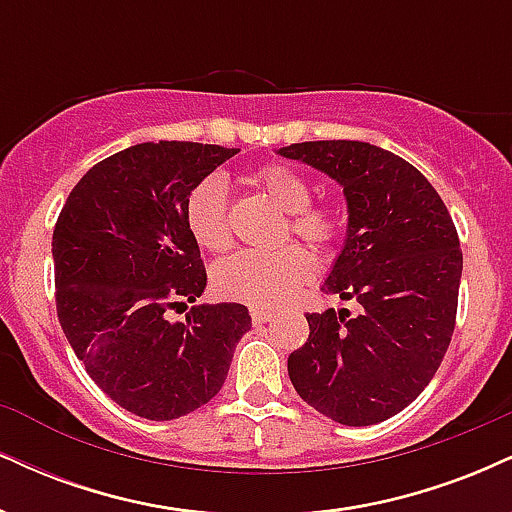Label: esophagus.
Here are the masks:
<instances>
[{"instance_id": "obj_1", "label": "esophagus", "mask_w": 512, "mask_h": 512, "mask_svg": "<svg viewBox=\"0 0 512 512\" xmlns=\"http://www.w3.org/2000/svg\"><path fill=\"white\" fill-rule=\"evenodd\" d=\"M250 315H252V322H255V325H262V322H272V320H274L272 310H260V308H255Z\"/></svg>"}]
</instances>
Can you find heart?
I'll list each match as a JSON object with an SVG mask.
<instances>
[{"label": "heart", "mask_w": 512, "mask_h": 512, "mask_svg": "<svg viewBox=\"0 0 512 512\" xmlns=\"http://www.w3.org/2000/svg\"><path fill=\"white\" fill-rule=\"evenodd\" d=\"M252 185L274 207L289 214V233L313 245H330L337 240L342 223L332 209L310 204V185L298 170L284 163H269L252 175ZM187 228L202 248L226 252L233 243L228 221L226 190L219 178L202 180L187 197ZM315 272V260L301 245H286L281 250H245L228 257L216 269V289L231 301L255 308H279L289 303L305 281Z\"/></svg>", "instance_id": "b5f03b06"}]
</instances>
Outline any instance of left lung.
<instances>
[{
	"instance_id": "left-lung-1",
	"label": "left lung",
	"mask_w": 512,
	"mask_h": 512,
	"mask_svg": "<svg viewBox=\"0 0 512 512\" xmlns=\"http://www.w3.org/2000/svg\"><path fill=\"white\" fill-rule=\"evenodd\" d=\"M344 187V248L322 291L358 313H308L289 356L303 402L344 426H373L409 407L450 346L462 250L443 199L409 161L366 142H303L276 151Z\"/></svg>"
}]
</instances>
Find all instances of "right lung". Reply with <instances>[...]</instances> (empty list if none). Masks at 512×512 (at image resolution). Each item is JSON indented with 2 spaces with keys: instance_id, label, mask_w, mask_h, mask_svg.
<instances>
[{
  "instance_id": "right-lung-1",
  "label": "right lung",
  "mask_w": 512,
  "mask_h": 512,
  "mask_svg": "<svg viewBox=\"0 0 512 512\" xmlns=\"http://www.w3.org/2000/svg\"><path fill=\"white\" fill-rule=\"evenodd\" d=\"M238 149L146 142L96 163L69 192L52 233L57 317L93 383L151 421L219 395L252 320L245 305H192L207 286L185 207Z\"/></svg>"
}]
</instances>
